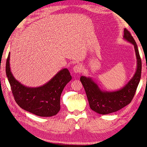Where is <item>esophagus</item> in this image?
<instances>
[{
	"label": "esophagus",
	"instance_id": "34e87169",
	"mask_svg": "<svg viewBox=\"0 0 147 147\" xmlns=\"http://www.w3.org/2000/svg\"><path fill=\"white\" fill-rule=\"evenodd\" d=\"M82 65L80 64H78L76 65L74 67H73V71L74 73H79L82 71Z\"/></svg>",
	"mask_w": 147,
	"mask_h": 147
}]
</instances>
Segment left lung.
I'll return each instance as SVG.
<instances>
[{
  "mask_svg": "<svg viewBox=\"0 0 147 147\" xmlns=\"http://www.w3.org/2000/svg\"><path fill=\"white\" fill-rule=\"evenodd\" d=\"M123 39L133 44L136 58V69L131 79L121 89L112 91H104L91 77L81 76L80 82L86 92L91 109L99 114L106 115L117 112L129 105L135 94L141 79L142 62L137 44L125 28Z\"/></svg>",
  "mask_w": 147,
  "mask_h": 147,
  "instance_id": "obj_1",
  "label": "left lung"
}]
</instances>
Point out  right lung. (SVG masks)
Returning <instances> with one entry per match:
<instances>
[{"instance_id": "add662e5", "label": "right lung", "mask_w": 147, "mask_h": 147, "mask_svg": "<svg viewBox=\"0 0 147 147\" xmlns=\"http://www.w3.org/2000/svg\"><path fill=\"white\" fill-rule=\"evenodd\" d=\"M9 61L10 53L6 63V74L17 104L23 109L39 117H49L58 113L61 109L62 92L72 78L68 69H61L42 86L28 87L14 77Z\"/></svg>"}]
</instances>
